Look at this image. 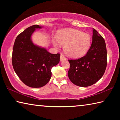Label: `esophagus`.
Segmentation results:
<instances>
[{"label":"esophagus","mask_w":120,"mask_h":120,"mask_svg":"<svg viewBox=\"0 0 120 120\" xmlns=\"http://www.w3.org/2000/svg\"><path fill=\"white\" fill-rule=\"evenodd\" d=\"M66 60V58L63 55V54H61L60 56V61H65Z\"/></svg>","instance_id":"obj_1"}]
</instances>
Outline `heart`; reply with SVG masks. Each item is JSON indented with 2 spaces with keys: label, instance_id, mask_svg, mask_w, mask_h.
<instances>
[{
  "label": "heart",
  "instance_id": "1",
  "mask_svg": "<svg viewBox=\"0 0 120 120\" xmlns=\"http://www.w3.org/2000/svg\"><path fill=\"white\" fill-rule=\"evenodd\" d=\"M91 42L89 34L72 28L60 30L56 35V39H52L53 44L56 47L59 46V43L64 46L65 53L72 58L84 56L90 48Z\"/></svg>",
  "mask_w": 120,
  "mask_h": 120
}]
</instances>
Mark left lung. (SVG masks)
Returning a JSON list of instances; mask_svg holds the SVG:
<instances>
[{
	"label": "left lung",
	"mask_w": 120,
	"mask_h": 120,
	"mask_svg": "<svg viewBox=\"0 0 120 120\" xmlns=\"http://www.w3.org/2000/svg\"><path fill=\"white\" fill-rule=\"evenodd\" d=\"M92 43L86 55L76 60H68L69 78L80 87L91 86L104 75L107 66V51L103 38L93 28Z\"/></svg>",
	"instance_id": "left-lung-1"
}]
</instances>
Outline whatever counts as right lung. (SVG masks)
I'll use <instances>...</instances> for the list:
<instances>
[{"mask_svg":"<svg viewBox=\"0 0 120 120\" xmlns=\"http://www.w3.org/2000/svg\"><path fill=\"white\" fill-rule=\"evenodd\" d=\"M42 26H30L17 36L14 44L12 64L16 74L27 86L39 88L51 77V68L60 61V54H51L45 48L35 45L31 36Z\"/></svg>","mask_w":120,"mask_h":120,"instance_id":"obj_1","label":"right lung"}]
</instances>
